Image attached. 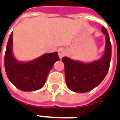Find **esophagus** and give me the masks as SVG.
I'll list each match as a JSON object with an SVG mask.
<instances>
[{"label":"esophagus","mask_w":120,"mask_h":120,"mask_svg":"<svg viewBox=\"0 0 120 120\" xmlns=\"http://www.w3.org/2000/svg\"><path fill=\"white\" fill-rule=\"evenodd\" d=\"M58 55H59V57L60 59H61L63 57H64L65 55H66V51L65 49H60L58 50Z\"/></svg>","instance_id":"1"}]
</instances>
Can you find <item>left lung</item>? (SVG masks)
I'll return each mask as SVG.
<instances>
[{
    "label": "left lung",
    "instance_id": "obj_1",
    "mask_svg": "<svg viewBox=\"0 0 120 120\" xmlns=\"http://www.w3.org/2000/svg\"><path fill=\"white\" fill-rule=\"evenodd\" d=\"M101 30L105 37V46L104 54L99 59L83 63L67 57L62 58L66 84L74 92L85 93L94 89L108 73L112 57V45L105 28L102 26Z\"/></svg>",
    "mask_w": 120,
    "mask_h": 120
}]
</instances>
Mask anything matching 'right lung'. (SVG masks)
Wrapping results in <instances>:
<instances>
[{"label":"right lung","instance_id":"add662e5","mask_svg":"<svg viewBox=\"0 0 120 120\" xmlns=\"http://www.w3.org/2000/svg\"><path fill=\"white\" fill-rule=\"evenodd\" d=\"M12 45L11 33L4 55V67L9 81L23 91H33L43 87L54 63L59 59L57 52L45 53L34 60L22 62L14 57Z\"/></svg>","mask_w":120,"mask_h":120}]
</instances>
